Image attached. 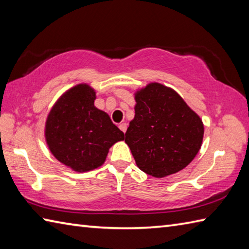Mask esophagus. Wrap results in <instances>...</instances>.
Here are the masks:
<instances>
[{
    "instance_id": "obj_1",
    "label": "esophagus",
    "mask_w": 249,
    "mask_h": 249,
    "mask_svg": "<svg viewBox=\"0 0 249 249\" xmlns=\"http://www.w3.org/2000/svg\"><path fill=\"white\" fill-rule=\"evenodd\" d=\"M119 127H120V129L123 131V133H125L126 131V129H127V124L126 123H121L120 125H119Z\"/></svg>"
}]
</instances>
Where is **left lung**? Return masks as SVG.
<instances>
[{"mask_svg":"<svg viewBox=\"0 0 249 249\" xmlns=\"http://www.w3.org/2000/svg\"><path fill=\"white\" fill-rule=\"evenodd\" d=\"M135 118L125 133L140 170L155 178L186 167L202 144L199 115L172 89L150 83L135 95Z\"/></svg>","mask_w":249,"mask_h":249,"instance_id":"left-lung-1","label":"left lung"}]
</instances>
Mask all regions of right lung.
<instances>
[{
	"instance_id": "obj_1",
	"label": "right lung",
	"mask_w": 249,
	"mask_h": 249,
	"mask_svg": "<svg viewBox=\"0 0 249 249\" xmlns=\"http://www.w3.org/2000/svg\"><path fill=\"white\" fill-rule=\"evenodd\" d=\"M94 89L78 84L63 94L47 118L45 136L57 160L78 172L102 166L109 149L124 134L94 106Z\"/></svg>"
}]
</instances>
